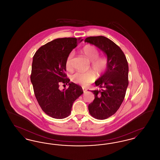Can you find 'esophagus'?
<instances>
[{
  "label": "esophagus",
  "instance_id": "34e87169",
  "mask_svg": "<svg viewBox=\"0 0 160 160\" xmlns=\"http://www.w3.org/2000/svg\"><path fill=\"white\" fill-rule=\"evenodd\" d=\"M83 91L84 93H85L87 91V90L86 89H84V88H83Z\"/></svg>",
  "mask_w": 160,
  "mask_h": 160
}]
</instances>
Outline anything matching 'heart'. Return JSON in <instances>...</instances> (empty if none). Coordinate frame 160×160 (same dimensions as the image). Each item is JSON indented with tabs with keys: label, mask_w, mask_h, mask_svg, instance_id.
<instances>
[{
	"label": "heart",
	"mask_w": 160,
	"mask_h": 160,
	"mask_svg": "<svg viewBox=\"0 0 160 160\" xmlns=\"http://www.w3.org/2000/svg\"><path fill=\"white\" fill-rule=\"evenodd\" d=\"M82 52L84 55L91 62L92 69L97 74L102 73L107 67V60L105 58L99 57L98 50L92 45H86L82 49ZM74 56L72 52L69 54L65 62V67L68 70L71 69V60ZM95 74L92 71L85 72H76L71 76L72 82L83 86H86L92 83L95 80Z\"/></svg>",
	"instance_id": "obj_1"
}]
</instances>
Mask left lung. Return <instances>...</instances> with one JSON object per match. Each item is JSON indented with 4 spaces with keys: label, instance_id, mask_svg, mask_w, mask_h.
Wrapping results in <instances>:
<instances>
[{
    "label": "left lung",
    "instance_id": "left-lung-1",
    "mask_svg": "<svg viewBox=\"0 0 160 160\" xmlns=\"http://www.w3.org/2000/svg\"><path fill=\"white\" fill-rule=\"evenodd\" d=\"M84 42L97 47L107 57L106 70L95 82L101 89L91 91L95 99L88 106L92 117L106 119L118 111L125 98L128 86V62L121 48L105 37H89Z\"/></svg>",
    "mask_w": 160,
    "mask_h": 160
}]
</instances>
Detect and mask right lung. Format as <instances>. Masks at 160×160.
Wrapping results in <instances>:
<instances>
[{"mask_svg": "<svg viewBox=\"0 0 160 160\" xmlns=\"http://www.w3.org/2000/svg\"><path fill=\"white\" fill-rule=\"evenodd\" d=\"M81 38H58L41 47L33 56L31 80L35 97L46 114L63 119L71 113L74 102L83 91L79 85L69 82L65 74V62ZM69 84L61 91L60 83Z\"/></svg>", "mask_w": 160, "mask_h": 160, "instance_id": "add662e5", "label": "right lung"}]
</instances>
